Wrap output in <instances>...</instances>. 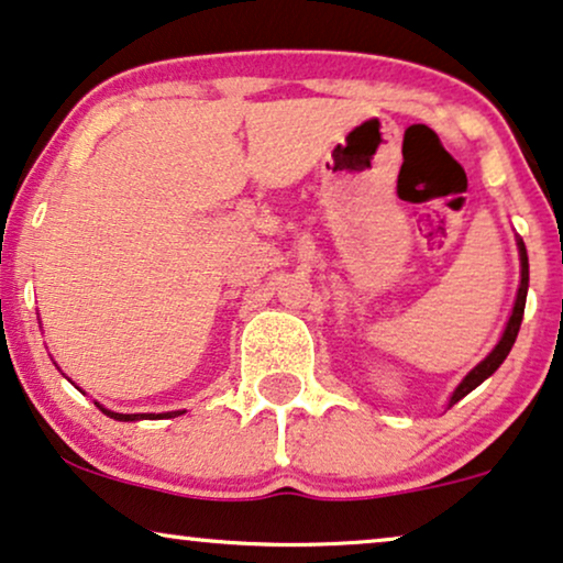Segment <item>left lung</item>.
Here are the masks:
<instances>
[{
  "mask_svg": "<svg viewBox=\"0 0 563 563\" xmlns=\"http://www.w3.org/2000/svg\"><path fill=\"white\" fill-rule=\"evenodd\" d=\"M517 250H520V288H517V298H515V306H512V313H509V321L505 327V332H501V340L497 342V347H494L489 355H486L482 363L476 365L474 371L468 373L466 378L461 380L459 388H455L453 396H451V404L448 407H453V404H459L463 396L474 391L478 384H484L486 378L492 376L494 371L499 368L501 363H505V357L509 355V350H512V344L517 340V332H520V324H522V313H526V298H528V252H526V244H522V239H517Z\"/></svg>",
  "mask_w": 563,
  "mask_h": 563,
  "instance_id": "8db88e82",
  "label": "left lung"
}]
</instances>
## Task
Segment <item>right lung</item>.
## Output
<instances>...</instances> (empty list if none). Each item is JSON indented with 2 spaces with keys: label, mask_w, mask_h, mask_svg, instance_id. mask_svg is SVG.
<instances>
[{
  "label": "right lung",
  "mask_w": 563,
  "mask_h": 563,
  "mask_svg": "<svg viewBox=\"0 0 563 563\" xmlns=\"http://www.w3.org/2000/svg\"><path fill=\"white\" fill-rule=\"evenodd\" d=\"M97 407H100V404H97ZM102 411H104V415H108V417H112V419H118V422H136V419H152L154 415H118V411H110V409H104V407H100ZM172 415H183V411H169V415L167 417H172ZM156 417H162V415H156Z\"/></svg>",
  "instance_id": "obj_1"
}]
</instances>
